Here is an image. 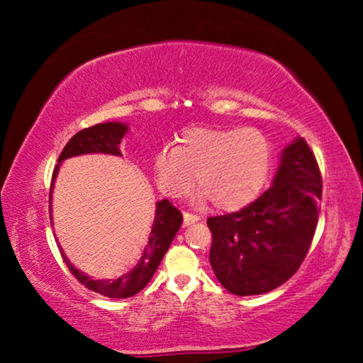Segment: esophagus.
<instances>
[{
	"mask_svg": "<svg viewBox=\"0 0 363 363\" xmlns=\"http://www.w3.org/2000/svg\"><path fill=\"white\" fill-rule=\"evenodd\" d=\"M199 219H200V216H196V214L189 213V211H184V224H186V225L194 224V223H196V220H199Z\"/></svg>",
	"mask_w": 363,
	"mask_h": 363,
	"instance_id": "esophagus-1",
	"label": "esophagus"
}]
</instances>
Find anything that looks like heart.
<instances>
[{"label":"heart","mask_w":363,"mask_h":363,"mask_svg":"<svg viewBox=\"0 0 363 363\" xmlns=\"http://www.w3.org/2000/svg\"><path fill=\"white\" fill-rule=\"evenodd\" d=\"M177 145H164L153 158L163 194L179 199L196 181L199 199L233 211L253 201L272 168V144L256 128H190Z\"/></svg>","instance_id":"heart-1"}]
</instances>
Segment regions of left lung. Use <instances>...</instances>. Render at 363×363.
I'll return each mask as SVG.
<instances>
[{
  "mask_svg": "<svg viewBox=\"0 0 363 363\" xmlns=\"http://www.w3.org/2000/svg\"><path fill=\"white\" fill-rule=\"evenodd\" d=\"M322 174L314 152L298 138L281 152L274 184L240 211L210 216V264L227 291L251 296L293 277L314 238Z\"/></svg>",
  "mask_w": 363,
  "mask_h": 363,
  "instance_id": "left-lung-1",
  "label": "left lung"
}]
</instances>
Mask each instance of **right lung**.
I'll list each match as a JSON object with an SVG mask.
<instances>
[{"mask_svg":"<svg viewBox=\"0 0 363 363\" xmlns=\"http://www.w3.org/2000/svg\"><path fill=\"white\" fill-rule=\"evenodd\" d=\"M128 131V126L123 123H101V125L84 128V130L78 131L69 143L65 144L64 150L59 155V163L64 162L65 158L83 155V153H110V155H121L120 144L121 139ZM59 164L54 168L52 181L57 174ZM52 190V182H51ZM51 200V195H49ZM182 224V213L173 206L169 200H162L157 203L155 210V220H153V227L149 237V243L143 253L136 267L130 272L121 275L116 280H93L88 275L79 272L72 264L67 261L65 255L60 250L67 267L75 275V279L79 284L84 285L88 290L99 293L102 296L107 298H131L134 294L139 293L143 288L149 284L150 279L158 269L160 262H162L164 253H167L171 242H173L174 235L179 230Z\"/></svg>","mask_w":363,"mask_h":363,"instance_id":"right-lung-1","label":"right lung"}]
</instances>
